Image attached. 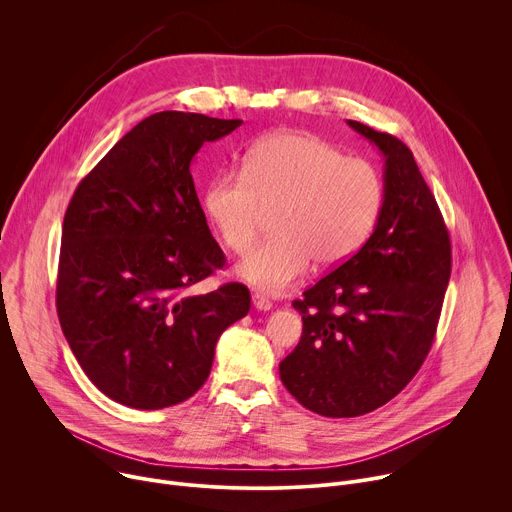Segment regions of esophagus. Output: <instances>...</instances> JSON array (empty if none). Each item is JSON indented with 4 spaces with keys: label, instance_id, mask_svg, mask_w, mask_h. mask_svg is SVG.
Masks as SVG:
<instances>
[{
    "label": "esophagus",
    "instance_id": "34e87169",
    "mask_svg": "<svg viewBox=\"0 0 512 512\" xmlns=\"http://www.w3.org/2000/svg\"><path fill=\"white\" fill-rule=\"evenodd\" d=\"M253 306H255V310H259V312H267V310L273 308V304H271L263 294H253Z\"/></svg>",
    "mask_w": 512,
    "mask_h": 512
}]
</instances>
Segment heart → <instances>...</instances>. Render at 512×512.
<instances>
[{"instance_id":"1","label":"heart","mask_w":512,"mask_h":512,"mask_svg":"<svg viewBox=\"0 0 512 512\" xmlns=\"http://www.w3.org/2000/svg\"><path fill=\"white\" fill-rule=\"evenodd\" d=\"M383 202V176L371 162L300 131L267 135L245 156L243 174L212 178L202 196L210 225L239 255L251 251L273 212V237L237 267L267 294L294 285L312 261L320 269L348 261L373 235Z\"/></svg>"}]
</instances>
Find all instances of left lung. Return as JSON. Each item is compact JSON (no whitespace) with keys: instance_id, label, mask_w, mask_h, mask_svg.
I'll list each match as a JSON object with an SVG mask.
<instances>
[{"instance_id":"left-lung-1","label":"left lung","mask_w":512,"mask_h":512,"mask_svg":"<svg viewBox=\"0 0 512 512\" xmlns=\"http://www.w3.org/2000/svg\"><path fill=\"white\" fill-rule=\"evenodd\" d=\"M385 160L377 227L348 261L294 302L304 330L279 362L285 389L324 417H358L391 401L423 364L452 273L450 235L411 150L346 121Z\"/></svg>"}]
</instances>
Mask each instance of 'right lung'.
<instances>
[{
  "label": "right lung",
  "mask_w": 512,
  "mask_h": 512,
  "mask_svg": "<svg viewBox=\"0 0 512 512\" xmlns=\"http://www.w3.org/2000/svg\"><path fill=\"white\" fill-rule=\"evenodd\" d=\"M241 119L162 111L89 172L64 214L56 310L93 385L133 409H164L208 379L221 334L251 308L243 283L192 285L225 265L190 166Z\"/></svg>",
  "instance_id": "obj_1"
}]
</instances>
